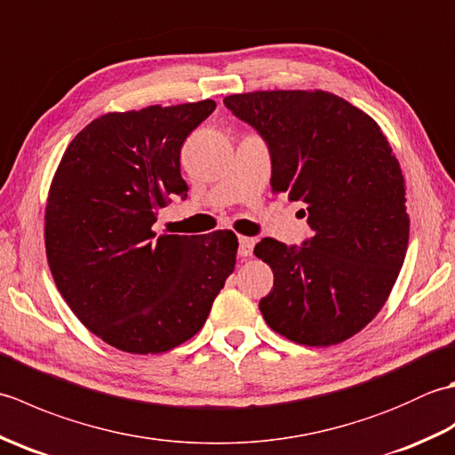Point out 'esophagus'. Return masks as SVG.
<instances>
[{"label":"esophagus","instance_id":"esophagus-1","mask_svg":"<svg viewBox=\"0 0 455 455\" xmlns=\"http://www.w3.org/2000/svg\"><path fill=\"white\" fill-rule=\"evenodd\" d=\"M238 254L243 256V258H248V256H252V250H254V244H256V240L254 238H248V236H240L238 238Z\"/></svg>","mask_w":455,"mask_h":455}]
</instances>
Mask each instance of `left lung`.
Returning <instances> with one entry per match:
<instances>
[{
	"label": "left lung",
	"mask_w": 455,
	"mask_h": 455,
	"mask_svg": "<svg viewBox=\"0 0 455 455\" xmlns=\"http://www.w3.org/2000/svg\"><path fill=\"white\" fill-rule=\"evenodd\" d=\"M225 105L272 154V191L305 203L301 248L264 238L254 254L274 272L267 326L303 346H332L370 324L397 282L409 246L407 188L370 115L323 90L235 93Z\"/></svg>",
	"instance_id": "left-lung-1"
}]
</instances>
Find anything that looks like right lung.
Instances as JSON below:
<instances>
[{"instance_id":"right-lung-1","label":"right lung","mask_w":455,"mask_h":455,"mask_svg":"<svg viewBox=\"0 0 455 455\" xmlns=\"http://www.w3.org/2000/svg\"><path fill=\"white\" fill-rule=\"evenodd\" d=\"M215 108L203 100L101 115L58 164L44 212L48 267L80 323L117 350L162 354L189 340L235 272L233 230H152L172 197H188L181 144Z\"/></svg>"}]
</instances>
